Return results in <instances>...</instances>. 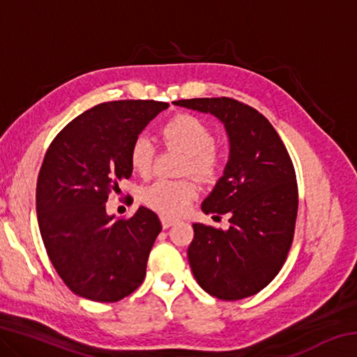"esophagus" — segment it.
I'll list each match as a JSON object with an SVG mask.
<instances>
[{
	"mask_svg": "<svg viewBox=\"0 0 357 357\" xmlns=\"http://www.w3.org/2000/svg\"><path fill=\"white\" fill-rule=\"evenodd\" d=\"M160 222H162V228L167 229V228H170L172 225H174V223H176L178 220H176V219H172V217L162 215V217H160Z\"/></svg>",
	"mask_w": 357,
	"mask_h": 357,
	"instance_id": "1",
	"label": "esophagus"
}]
</instances>
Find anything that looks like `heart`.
I'll use <instances>...</instances> for the list:
<instances>
[{
  "mask_svg": "<svg viewBox=\"0 0 357 357\" xmlns=\"http://www.w3.org/2000/svg\"><path fill=\"white\" fill-rule=\"evenodd\" d=\"M168 143L184 151L189 157L184 170L203 181H214L222 172V155L214 148V134L209 126L193 114H178L162 128ZM130 165L142 176L151 172L154 146L146 137H137L130 146ZM197 185L189 179H157L142 190V202L164 215H179L197 197Z\"/></svg>",
  "mask_w": 357,
  "mask_h": 357,
  "instance_id": "heart-1",
  "label": "heart"
}]
</instances>
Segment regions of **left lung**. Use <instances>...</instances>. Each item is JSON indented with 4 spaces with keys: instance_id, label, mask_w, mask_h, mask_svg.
I'll use <instances>...</instances> for the list:
<instances>
[{
    "instance_id": "1",
    "label": "left lung",
    "mask_w": 357,
    "mask_h": 357,
    "mask_svg": "<svg viewBox=\"0 0 357 357\" xmlns=\"http://www.w3.org/2000/svg\"><path fill=\"white\" fill-rule=\"evenodd\" d=\"M174 105L209 113L225 128L229 155L223 174L202 203L204 214H229V228L193 223L187 249L198 285L223 301L249 298L279 274L291 247L298 184L285 144L261 113L229 98Z\"/></svg>"
}]
</instances>
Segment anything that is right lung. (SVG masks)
<instances>
[{
    "label": "right lung",
    "mask_w": 357,
    "mask_h": 357,
    "mask_svg": "<svg viewBox=\"0 0 357 357\" xmlns=\"http://www.w3.org/2000/svg\"><path fill=\"white\" fill-rule=\"evenodd\" d=\"M157 100H114L72 119L47 149L36 189L40 236L56 273L75 294L116 302L134 293L162 225L140 206L108 215V193L132 174L130 146L157 114Z\"/></svg>",
    "instance_id": "add662e5"
}]
</instances>
